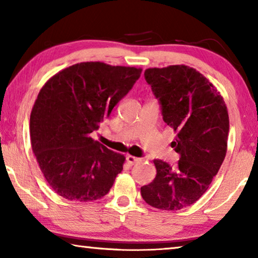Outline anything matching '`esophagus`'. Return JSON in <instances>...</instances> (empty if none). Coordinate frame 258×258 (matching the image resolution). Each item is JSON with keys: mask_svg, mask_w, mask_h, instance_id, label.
<instances>
[{"mask_svg": "<svg viewBox=\"0 0 258 258\" xmlns=\"http://www.w3.org/2000/svg\"><path fill=\"white\" fill-rule=\"evenodd\" d=\"M126 161H127L128 165L132 166L134 164H137L138 161H140V158H138V157H134V156L128 155V156H126Z\"/></svg>", "mask_w": 258, "mask_h": 258, "instance_id": "esophagus-1", "label": "esophagus"}]
</instances>
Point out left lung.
<instances>
[{"instance_id": "8db88e82", "label": "left lung", "mask_w": 258, "mask_h": 258, "mask_svg": "<svg viewBox=\"0 0 258 258\" xmlns=\"http://www.w3.org/2000/svg\"><path fill=\"white\" fill-rule=\"evenodd\" d=\"M145 78L160 104L164 121L177 133L172 147L180 160L171 166L155 159L156 177L141 187V196L152 207L178 211L202 197L223 163L228 109L215 86L184 64L149 68Z\"/></svg>"}]
</instances>
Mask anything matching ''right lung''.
<instances>
[{"mask_svg":"<svg viewBox=\"0 0 258 258\" xmlns=\"http://www.w3.org/2000/svg\"><path fill=\"white\" fill-rule=\"evenodd\" d=\"M142 69L99 62L73 64L42 87L30 113L32 149L61 197L92 202L106 196L125 157L91 138L127 94Z\"/></svg>","mask_w":258,"mask_h":258,"instance_id":"add662e5","label":"right lung"}]
</instances>
